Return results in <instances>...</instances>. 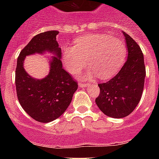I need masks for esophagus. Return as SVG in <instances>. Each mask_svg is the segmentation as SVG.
<instances>
[{
	"label": "esophagus",
	"mask_w": 159,
	"mask_h": 159,
	"mask_svg": "<svg viewBox=\"0 0 159 159\" xmlns=\"http://www.w3.org/2000/svg\"><path fill=\"white\" fill-rule=\"evenodd\" d=\"M88 83H82V82H80L79 83V86L80 87V88H83V87H87L88 86Z\"/></svg>",
	"instance_id": "obj_1"
}]
</instances>
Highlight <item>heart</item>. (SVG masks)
Masks as SVG:
<instances>
[{
  "mask_svg": "<svg viewBox=\"0 0 159 159\" xmlns=\"http://www.w3.org/2000/svg\"><path fill=\"white\" fill-rule=\"evenodd\" d=\"M126 48L121 40L107 34H88L77 38L75 45L64 49L63 61L71 74L79 73L86 66L91 68L83 79L97 75L107 79L115 75L123 65Z\"/></svg>",
  "mask_w": 159,
  "mask_h": 159,
  "instance_id": "1",
  "label": "heart"
}]
</instances>
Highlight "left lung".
Returning a JSON list of instances; mask_svg holds the SVG:
<instances>
[{"label":"left lung","mask_w":159,"mask_h":159,"mask_svg":"<svg viewBox=\"0 0 159 159\" xmlns=\"http://www.w3.org/2000/svg\"><path fill=\"white\" fill-rule=\"evenodd\" d=\"M123 32L128 51L127 60L111 80L98 84L100 93L95 99L102 113L116 119L129 116L139 104L146 76L141 48L128 34Z\"/></svg>","instance_id":"8db88e82"}]
</instances>
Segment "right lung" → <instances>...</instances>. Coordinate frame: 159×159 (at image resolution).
I'll list each match as a JSON object with an SVG mask.
<instances>
[{"instance_id":"add662e5","label":"right lung","mask_w":159,"mask_h":159,"mask_svg":"<svg viewBox=\"0 0 159 159\" xmlns=\"http://www.w3.org/2000/svg\"><path fill=\"white\" fill-rule=\"evenodd\" d=\"M58 31H47L32 38L20 53L16 68V89L20 104L29 116L40 123H49L63 115L70 105L78 84L63 68L61 48L57 41ZM52 53L50 70L45 78L31 77L23 68L27 55Z\"/></svg>"}]
</instances>
